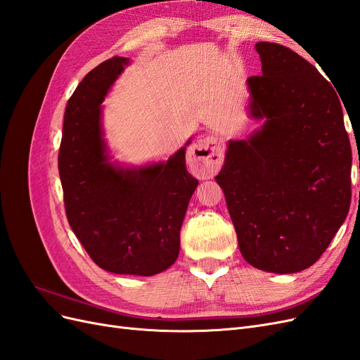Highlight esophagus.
<instances>
[{
    "label": "esophagus",
    "mask_w": 360,
    "mask_h": 360,
    "mask_svg": "<svg viewBox=\"0 0 360 360\" xmlns=\"http://www.w3.org/2000/svg\"><path fill=\"white\" fill-rule=\"evenodd\" d=\"M189 158L197 163L205 176H213L224 162V150L214 135H205L195 141L189 150Z\"/></svg>",
    "instance_id": "obj_1"
}]
</instances>
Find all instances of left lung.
Listing matches in <instances>:
<instances>
[{"label": "left lung", "instance_id": "1", "mask_svg": "<svg viewBox=\"0 0 360 360\" xmlns=\"http://www.w3.org/2000/svg\"><path fill=\"white\" fill-rule=\"evenodd\" d=\"M263 75L248 78L249 111L264 124L230 141L214 180L238 248L271 274L311 267L344 224L352 200V146L330 82L299 53L258 41Z\"/></svg>", "mask_w": 360, "mask_h": 360}]
</instances>
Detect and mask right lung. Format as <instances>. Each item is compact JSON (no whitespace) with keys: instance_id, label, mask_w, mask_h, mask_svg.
I'll use <instances>...</instances> for the list:
<instances>
[{"instance_id":"right-lung-1","label":"right lung","mask_w":360,"mask_h":360,"mask_svg":"<svg viewBox=\"0 0 360 360\" xmlns=\"http://www.w3.org/2000/svg\"><path fill=\"white\" fill-rule=\"evenodd\" d=\"M127 63L106 60L76 86L64 112L58 171L68 221L94 263L112 274L151 276L179 257L198 180L186 169V146L167 163L138 169L108 162L101 105Z\"/></svg>"}]
</instances>
